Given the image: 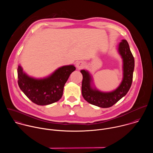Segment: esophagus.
<instances>
[{
	"label": "esophagus",
	"mask_w": 153,
	"mask_h": 153,
	"mask_svg": "<svg viewBox=\"0 0 153 153\" xmlns=\"http://www.w3.org/2000/svg\"><path fill=\"white\" fill-rule=\"evenodd\" d=\"M76 67L79 69V70H81L83 69L85 67V63L83 61H79L76 63Z\"/></svg>",
	"instance_id": "1"
}]
</instances>
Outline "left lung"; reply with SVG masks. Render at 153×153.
I'll return each instance as SVG.
<instances>
[{"label":"left lung","mask_w":153,"mask_h":153,"mask_svg":"<svg viewBox=\"0 0 153 153\" xmlns=\"http://www.w3.org/2000/svg\"><path fill=\"white\" fill-rule=\"evenodd\" d=\"M119 52L123 62V78L120 86L113 92L102 93L93 89L90 85L91 77L88 72L80 71L83 75L82 94L88 103L101 108H109L116 103L128 92L133 82L134 59L126 40H122L119 43Z\"/></svg>","instance_id":"obj_1"}]
</instances>
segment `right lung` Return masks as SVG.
<instances>
[{
  "label": "right lung",
  "mask_w": 153,
  "mask_h": 153,
  "mask_svg": "<svg viewBox=\"0 0 153 153\" xmlns=\"http://www.w3.org/2000/svg\"><path fill=\"white\" fill-rule=\"evenodd\" d=\"M75 70L73 65L64 66L47 78L35 79L28 76L19 66L17 82L20 90L33 103L38 105H50L60 99L64 85Z\"/></svg>",
  "instance_id": "1"
}]
</instances>
